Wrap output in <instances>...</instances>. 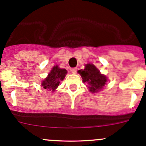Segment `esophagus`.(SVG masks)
<instances>
[{
  "mask_svg": "<svg viewBox=\"0 0 146 146\" xmlns=\"http://www.w3.org/2000/svg\"><path fill=\"white\" fill-rule=\"evenodd\" d=\"M77 71V68H71V72L73 73H76Z\"/></svg>",
  "mask_w": 146,
  "mask_h": 146,
  "instance_id": "esophagus-1",
  "label": "esophagus"
}]
</instances>
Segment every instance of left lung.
Segmentation results:
<instances>
[{
	"mask_svg": "<svg viewBox=\"0 0 146 146\" xmlns=\"http://www.w3.org/2000/svg\"><path fill=\"white\" fill-rule=\"evenodd\" d=\"M78 72L81 76L83 81L88 83V88L92 93L99 91L107 82L106 76L100 74L96 66L90 63L86 65L84 70H79Z\"/></svg>",
	"mask_w": 146,
	"mask_h": 146,
	"instance_id": "1",
	"label": "left lung"
}]
</instances>
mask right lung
<instances>
[{
  "label": "right lung",
  "mask_w": 146,
  "mask_h": 146,
  "mask_svg": "<svg viewBox=\"0 0 146 146\" xmlns=\"http://www.w3.org/2000/svg\"><path fill=\"white\" fill-rule=\"evenodd\" d=\"M67 73L66 69L59 68L58 66H56L53 68L50 73H49L48 77L42 82V86L45 89L54 91L58 86H59L60 80L64 79Z\"/></svg>",
  "instance_id": "1"
}]
</instances>
